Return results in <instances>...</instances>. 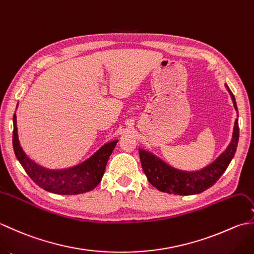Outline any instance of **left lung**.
<instances>
[{"instance_id":"8db88e82","label":"left lung","mask_w":254,"mask_h":254,"mask_svg":"<svg viewBox=\"0 0 254 254\" xmlns=\"http://www.w3.org/2000/svg\"><path fill=\"white\" fill-rule=\"evenodd\" d=\"M228 88V87H227ZM234 101V106L237 109L235 97L228 88ZM239 139V126L238 119L235 122L233 141L229 144L227 149L225 150L219 157L201 171L185 172L174 169L172 167L166 165L160 159L155 157L154 155L139 149V159H141L142 168L144 174L146 175L149 183L157 188L161 192L178 195H192V194L201 193L208 188L214 186L222 175L227 169L231 159L234 158L237 145Z\"/></svg>"}]
</instances>
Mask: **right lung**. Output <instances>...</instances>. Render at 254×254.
<instances>
[{"instance_id": "obj_1", "label": "right lung", "mask_w": 254, "mask_h": 254, "mask_svg": "<svg viewBox=\"0 0 254 254\" xmlns=\"http://www.w3.org/2000/svg\"><path fill=\"white\" fill-rule=\"evenodd\" d=\"M13 147L16 157L20 165L37 186L56 194L63 195H75L93 190L101 181L105 174L107 161L115 148L118 141H113L102 146L91 157L73 168L64 170H49L38 166L31 161L21 149L16 126V115L13 118Z\"/></svg>"}]
</instances>
